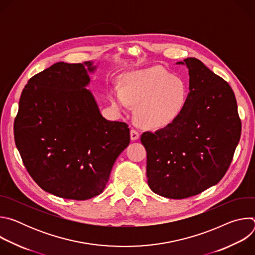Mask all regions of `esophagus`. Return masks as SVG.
I'll return each instance as SVG.
<instances>
[{"label": "esophagus", "instance_id": "esophagus-1", "mask_svg": "<svg viewBox=\"0 0 255 255\" xmlns=\"http://www.w3.org/2000/svg\"><path fill=\"white\" fill-rule=\"evenodd\" d=\"M139 132L136 130V129H134V128H132L131 129V131H130V137H131V140H137L138 138H139Z\"/></svg>", "mask_w": 255, "mask_h": 255}]
</instances>
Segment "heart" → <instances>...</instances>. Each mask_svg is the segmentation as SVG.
Here are the masks:
<instances>
[{"label":"heart","mask_w":255,"mask_h":255,"mask_svg":"<svg viewBox=\"0 0 255 255\" xmlns=\"http://www.w3.org/2000/svg\"><path fill=\"white\" fill-rule=\"evenodd\" d=\"M114 108L125 111L135 105V118L148 128H162L184 111L188 101L186 82L163 68L151 67L133 72L123 82L122 91L110 95Z\"/></svg>","instance_id":"1"}]
</instances>
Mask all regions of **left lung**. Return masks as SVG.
<instances>
[{
  "label": "left lung",
  "mask_w": 255,
  "mask_h": 255,
  "mask_svg": "<svg viewBox=\"0 0 255 255\" xmlns=\"http://www.w3.org/2000/svg\"><path fill=\"white\" fill-rule=\"evenodd\" d=\"M184 61L190 75L184 111L164 128L140 137L147 153L148 186L169 199L196 196L219 183L241 134L236 98L229 84L195 57Z\"/></svg>",
  "instance_id": "obj_1"
}]
</instances>
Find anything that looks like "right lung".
<instances>
[{"label": "right lung", "mask_w": 255, "mask_h": 255, "mask_svg": "<svg viewBox=\"0 0 255 255\" xmlns=\"http://www.w3.org/2000/svg\"><path fill=\"white\" fill-rule=\"evenodd\" d=\"M91 61L57 62L25 86L14 138L33 180L54 196L84 201L100 195L128 146L124 122L102 117L90 91Z\"/></svg>", "instance_id": "add662e5"}]
</instances>
